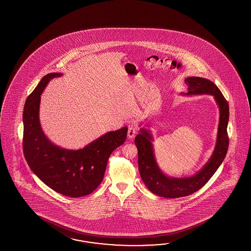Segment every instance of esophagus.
<instances>
[{"mask_svg": "<svg viewBox=\"0 0 251 251\" xmlns=\"http://www.w3.org/2000/svg\"><path fill=\"white\" fill-rule=\"evenodd\" d=\"M135 133H136V128L133 126H129V127H128V138H133V137H134V135H135Z\"/></svg>", "mask_w": 251, "mask_h": 251, "instance_id": "esophagus-1", "label": "esophagus"}]
</instances>
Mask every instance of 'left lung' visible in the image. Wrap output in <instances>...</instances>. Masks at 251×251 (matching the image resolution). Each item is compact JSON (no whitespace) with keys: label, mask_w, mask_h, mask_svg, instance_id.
I'll use <instances>...</instances> for the list:
<instances>
[{"label":"left lung","mask_w":251,"mask_h":251,"mask_svg":"<svg viewBox=\"0 0 251 251\" xmlns=\"http://www.w3.org/2000/svg\"><path fill=\"white\" fill-rule=\"evenodd\" d=\"M185 82L188 86V92L183 95L210 94L214 97L220 109L217 140L213 155L208 162L196 175L180 178L170 177L160 171L156 162L151 144L152 135L150 131L144 128L140 130L141 133L134 139V143L138 150L140 175L150 191L162 198L187 197L202 188L224 161L229 147V137L227 133L229 104L218 87L213 81L200 77H188L185 80Z\"/></svg>","instance_id":"8db88e82"}]
</instances>
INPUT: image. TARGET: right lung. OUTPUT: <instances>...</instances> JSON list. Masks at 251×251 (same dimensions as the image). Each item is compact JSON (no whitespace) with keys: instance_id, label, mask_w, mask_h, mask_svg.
<instances>
[{"instance_id":"1","label":"right lung","mask_w":251,"mask_h":251,"mask_svg":"<svg viewBox=\"0 0 251 251\" xmlns=\"http://www.w3.org/2000/svg\"><path fill=\"white\" fill-rule=\"evenodd\" d=\"M62 74L44 76L27 97L23 111V151L31 171L48 187L66 197L88 196L100 185L113 151L126 139L127 127L105 133L80 150L52 144L39 123V105L49 80Z\"/></svg>"}]
</instances>
